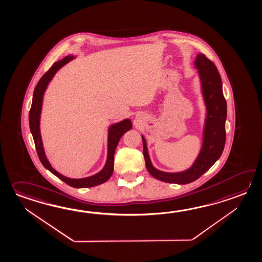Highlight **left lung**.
<instances>
[{
    "label": "left lung",
    "instance_id": "1",
    "mask_svg": "<svg viewBox=\"0 0 262 262\" xmlns=\"http://www.w3.org/2000/svg\"><path fill=\"white\" fill-rule=\"evenodd\" d=\"M195 66L202 81V91L207 105V120L204 130L202 150L191 168L182 173H164L152 166L143 137L145 166L152 177L168 183L187 184L196 181L221 157L226 145L227 100L223 94L221 76L215 64L204 54H198Z\"/></svg>",
    "mask_w": 262,
    "mask_h": 262
}]
</instances>
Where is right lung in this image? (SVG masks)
<instances>
[{"label": "right lung", "mask_w": 262, "mask_h": 262, "mask_svg": "<svg viewBox=\"0 0 262 262\" xmlns=\"http://www.w3.org/2000/svg\"><path fill=\"white\" fill-rule=\"evenodd\" d=\"M72 58H73V56H67L58 62L54 63L51 67V69L41 77L40 80L37 82L35 90H34L33 101H32V106H31L29 112L30 129H31V133L33 135V138H34L37 156L39 158L41 163L43 164V166L45 168L48 169L50 172L55 174L57 178L62 180L64 183H67L70 186L74 187V188H89V187L97 186L99 184H102V183H104L105 181H107L110 179L111 176L113 174V171H114V156H115V151H116L117 144H118L120 138L122 137L123 134L127 133L132 128L133 124L128 119H126L122 122L117 123L111 127L109 129V137H108L107 162L105 164L104 168L102 169L98 174H94L92 177L85 178V179L73 180V179H69V178H66L64 176L59 174L58 172H56L52 167V165L50 164L45 156L43 145H42V141H41L40 130H39V117H40L43 94L45 92V89H46L49 81L52 80L55 72L62 66L67 64Z\"/></svg>", "instance_id": "1"}]
</instances>
